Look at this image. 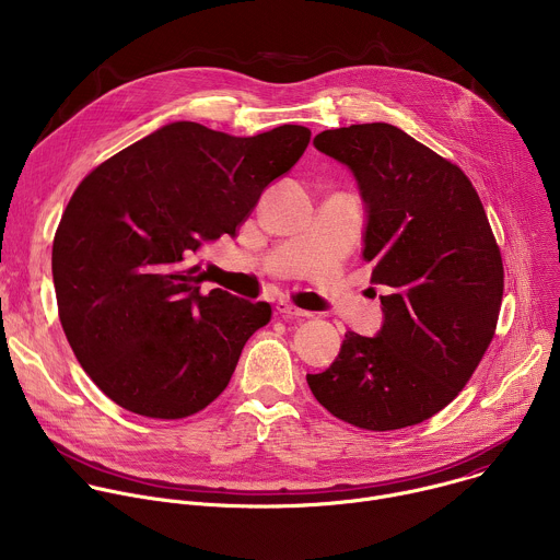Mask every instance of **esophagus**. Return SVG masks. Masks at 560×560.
Returning a JSON list of instances; mask_svg holds the SVG:
<instances>
[{"label":"esophagus","mask_w":560,"mask_h":560,"mask_svg":"<svg viewBox=\"0 0 560 560\" xmlns=\"http://www.w3.org/2000/svg\"><path fill=\"white\" fill-rule=\"evenodd\" d=\"M277 312H279L281 316H285V318H303V316H312V312L301 310V307H296V305H292V303H288V301H279V303H277Z\"/></svg>","instance_id":"34e87169"}]
</instances>
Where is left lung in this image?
Here are the masks:
<instances>
[{
	"mask_svg": "<svg viewBox=\"0 0 560 560\" xmlns=\"http://www.w3.org/2000/svg\"><path fill=\"white\" fill-rule=\"evenodd\" d=\"M312 143L357 182L361 257L385 294L381 330L346 332L335 363L307 385L363 430L423 423L465 387L497 330L503 264L488 214L458 166L392 124L324 130Z\"/></svg>",
	"mask_w": 560,
	"mask_h": 560,
	"instance_id": "left-lung-1",
	"label": "left lung"
}]
</instances>
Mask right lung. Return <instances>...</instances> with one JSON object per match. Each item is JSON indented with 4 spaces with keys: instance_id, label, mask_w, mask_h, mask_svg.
<instances>
[{
    "instance_id": "right-lung-1",
    "label": "right lung",
    "mask_w": 560,
    "mask_h": 560,
    "mask_svg": "<svg viewBox=\"0 0 560 560\" xmlns=\"http://www.w3.org/2000/svg\"><path fill=\"white\" fill-rule=\"evenodd\" d=\"M307 141L292 124L234 137L173 121L79 184L52 242V281L77 361L117 406L184 419L225 389L272 310L206 290L197 257L236 234Z\"/></svg>"
}]
</instances>
